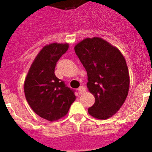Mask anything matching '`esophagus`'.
I'll list each match as a JSON object with an SVG mask.
<instances>
[{
    "label": "esophagus",
    "mask_w": 152,
    "mask_h": 152,
    "mask_svg": "<svg viewBox=\"0 0 152 152\" xmlns=\"http://www.w3.org/2000/svg\"><path fill=\"white\" fill-rule=\"evenodd\" d=\"M86 91V88L83 87V86H81V87H80L78 89V92L80 95H82L83 93H84Z\"/></svg>",
    "instance_id": "1"
}]
</instances>
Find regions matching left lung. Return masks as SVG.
Segmentation results:
<instances>
[{"mask_svg":"<svg viewBox=\"0 0 152 152\" xmlns=\"http://www.w3.org/2000/svg\"><path fill=\"white\" fill-rule=\"evenodd\" d=\"M75 52L88 72V91L95 102L88 109L99 120L118 112L127 98L129 73L125 59L117 47L102 38H87L76 44Z\"/></svg>","mask_w":152,"mask_h":152,"instance_id":"1","label":"left lung"}]
</instances>
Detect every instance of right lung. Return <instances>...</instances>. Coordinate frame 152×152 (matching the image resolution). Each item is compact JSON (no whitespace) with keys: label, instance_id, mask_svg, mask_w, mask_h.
<instances>
[{"label":"right lung","instance_id":"right-lung-1","mask_svg":"<svg viewBox=\"0 0 152 152\" xmlns=\"http://www.w3.org/2000/svg\"><path fill=\"white\" fill-rule=\"evenodd\" d=\"M69 43L53 42L39 51L24 81V94L34 113L50 121L66 115L76 100L74 91L55 76L57 61L69 49Z\"/></svg>","mask_w":152,"mask_h":152}]
</instances>
